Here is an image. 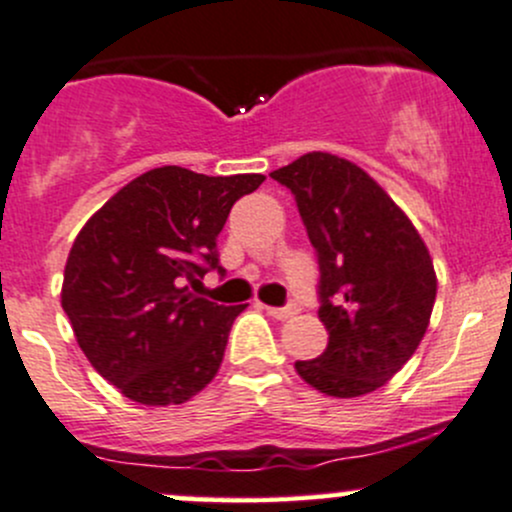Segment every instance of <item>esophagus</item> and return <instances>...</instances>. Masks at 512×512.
Segmentation results:
<instances>
[{
  "label": "esophagus",
  "instance_id": "1",
  "mask_svg": "<svg viewBox=\"0 0 512 512\" xmlns=\"http://www.w3.org/2000/svg\"><path fill=\"white\" fill-rule=\"evenodd\" d=\"M265 309H267V314L275 319H289L292 314H297V309L294 307H265Z\"/></svg>",
  "mask_w": 512,
  "mask_h": 512
}]
</instances>
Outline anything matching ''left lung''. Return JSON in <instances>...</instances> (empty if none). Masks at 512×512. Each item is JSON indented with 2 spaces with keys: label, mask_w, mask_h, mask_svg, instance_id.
I'll return each mask as SVG.
<instances>
[{
  "label": "left lung",
  "mask_w": 512,
  "mask_h": 512,
  "mask_svg": "<svg viewBox=\"0 0 512 512\" xmlns=\"http://www.w3.org/2000/svg\"><path fill=\"white\" fill-rule=\"evenodd\" d=\"M319 260V319L329 344L297 374L354 399L384 386L414 356L431 322L436 272L426 242L366 170L314 151L280 170Z\"/></svg>",
  "instance_id": "left-lung-1"
}]
</instances>
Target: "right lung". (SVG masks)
I'll return each instance as SVG.
<instances>
[{"instance_id": "obj_1", "label": "right lung", "mask_w": 512, "mask_h": 512, "mask_svg": "<svg viewBox=\"0 0 512 512\" xmlns=\"http://www.w3.org/2000/svg\"><path fill=\"white\" fill-rule=\"evenodd\" d=\"M262 180L163 165L123 185L76 235L61 307L91 366L131 401L183 404L218 374L247 304L225 307L190 287L208 270L225 272L220 230Z\"/></svg>"}]
</instances>
